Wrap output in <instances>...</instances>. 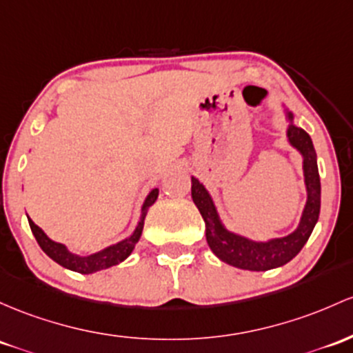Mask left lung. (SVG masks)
<instances>
[{"mask_svg":"<svg viewBox=\"0 0 353 353\" xmlns=\"http://www.w3.org/2000/svg\"><path fill=\"white\" fill-rule=\"evenodd\" d=\"M285 114L290 122L288 129H286V137H288L290 145L295 147L303 157V176L305 188H307V203L301 212L300 223L293 233L286 234L283 238L268 239V241H253V239L226 230L208 189L196 177H191L192 201L206 224L208 245L221 261L236 266V268L266 271L286 265L300 253L319 221L321 189L315 147H313L310 135L293 123L292 112L285 110Z\"/></svg>","mask_w":353,"mask_h":353,"instance_id":"1","label":"left lung"}]
</instances>
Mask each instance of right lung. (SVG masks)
<instances>
[{
    "label": "right lung",
    "mask_w": 353,
    "mask_h": 353,
    "mask_svg": "<svg viewBox=\"0 0 353 353\" xmlns=\"http://www.w3.org/2000/svg\"><path fill=\"white\" fill-rule=\"evenodd\" d=\"M157 196H159L157 188L152 189V191L147 194L141 209V218H139L137 226H135L134 233L130 234L129 238L122 239V241L115 243V245L103 248L102 251H97L94 254H88V256H80V254L72 253V251H68V248L65 245L50 239L48 236L45 234V231L41 230L40 226H37V224H34L30 218H28V223H30V228H32L33 236L37 238L38 245H40L41 250H43L45 253L53 259V261H57L58 265H61L63 268L77 271V273L90 274V273H95V271L107 270L110 268V266L119 265V263H122L123 259L130 256V253L134 251L135 245H137V241L141 239L142 230H144V219H145L147 211H149V208L156 203Z\"/></svg>",
    "instance_id": "1"
}]
</instances>
